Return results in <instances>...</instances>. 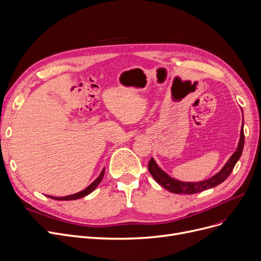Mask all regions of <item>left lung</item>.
<instances>
[{
  "instance_id": "left-lung-1",
  "label": "left lung",
  "mask_w": 261,
  "mask_h": 261,
  "mask_svg": "<svg viewBox=\"0 0 261 261\" xmlns=\"http://www.w3.org/2000/svg\"><path fill=\"white\" fill-rule=\"evenodd\" d=\"M243 115V111H242ZM244 146V133H243V119H242V125L240 130V138L238 142V146L236 148L233 154L229 157V159L226 161V164L223 166V168L216 173L215 175L209 177L205 180L200 181H181L174 177L170 176L167 172H165L161 169L154 158L150 159V163H148V171H150L151 175L153 178L159 184L163 186L165 189L172 193H179V194H193L197 192H202L204 190L210 189L216 186L220 185L221 182L224 181L231 173L234 165L237 164L240 156L242 155Z\"/></svg>"
}]
</instances>
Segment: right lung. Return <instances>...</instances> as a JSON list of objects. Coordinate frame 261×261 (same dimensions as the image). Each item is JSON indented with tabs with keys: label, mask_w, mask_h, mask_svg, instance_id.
<instances>
[{
	"label": "right lung",
	"mask_w": 261,
	"mask_h": 261,
	"mask_svg": "<svg viewBox=\"0 0 261 261\" xmlns=\"http://www.w3.org/2000/svg\"><path fill=\"white\" fill-rule=\"evenodd\" d=\"M105 174V168H103V170L101 171L100 175H98L96 177V179H94L88 187L85 188L84 190L77 192V193H74V194H70V195H67V196H51V195H46L48 196L49 198H53V200H57V201H73V200H79V198H82L86 195L90 194L93 190H95V188L97 187L98 185H100V182L102 181L103 179V176Z\"/></svg>",
	"instance_id": "add662e5"
}]
</instances>
